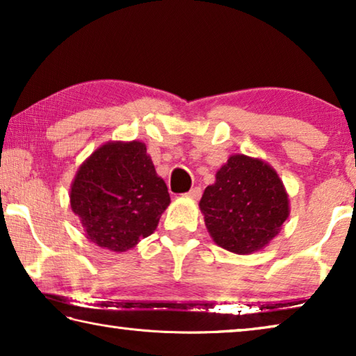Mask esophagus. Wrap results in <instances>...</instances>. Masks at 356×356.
Wrapping results in <instances>:
<instances>
[{"label":"esophagus","instance_id":"1","mask_svg":"<svg viewBox=\"0 0 356 356\" xmlns=\"http://www.w3.org/2000/svg\"><path fill=\"white\" fill-rule=\"evenodd\" d=\"M202 195V190L200 188V186H195V188H191L188 193H186V196L193 197V200H200Z\"/></svg>","mask_w":356,"mask_h":356}]
</instances>
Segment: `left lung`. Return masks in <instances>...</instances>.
<instances>
[{
	"instance_id": "left-lung-1",
	"label": "left lung",
	"mask_w": 356,
	"mask_h": 356,
	"mask_svg": "<svg viewBox=\"0 0 356 356\" xmlns=\"http://www.w3.org/2000/svg\"><path fill=\"white\" fill-rule=\"evenodd\" d=\"M200 207L215 243L237 254L264 248L289 216L281 179L262 160L232 155L216 172Z\"/></svg>"
}]
</instances>
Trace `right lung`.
I'll return each instance as SVG.
<instances>
[{
    "label": "right lung",
    "instance_id": "add662e5",
    "mask_svg": "<svg viewBox=\"0 0 356 356\" xmlns=\"http://www.w3.org/2000/svg\"><path fill=\"white\" fill-rule=\"evenodd\" d=\"M170 201L140 141L104 144L81 165L70 190V207L88 238L118 252L149 237Z\"/></svg>",
    "mask_w": 356,
    "mask_h": 356
}]
</instances>
